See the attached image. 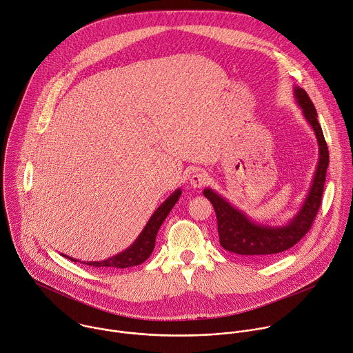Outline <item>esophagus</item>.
<instances>
[{
	"label": "esophagus",
	"instance_id": "34e87169",
	"mask_svg": "<svg viewBox=\"0 0 353 353\" xmlns=\"http://www.w3.org/2000/svg\"><path fill=\"white\" fill-rule=\"evenodd\" d=\"M208 182V175L204 171H196L192 176H190V185L193 188H201Z\"/></svg>",
	"mask_w": 353,
	"mask_h": 353
}]
</instances>
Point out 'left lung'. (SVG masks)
<instances>
[{"label": "left lung", "instance_id": "1", "mask_svg": "<svg viewBox=\"0 0 353 353\" xmlns=\"http://www.w3.org/2000/svg\"><path fill=\"white\" fill-rule=\"evenodd\" d=\"M294 98L302 109L303 117L312 127L319 145V163L310 189L298 212L281 226H269L254 222L215 190L210 188L204 189L203 194L211 201L215 210L219 243L230 252L247 255L254 259H265L283 252L291 248L307 233L319 211L328 167V149L317 121L316 109L307 94L302 88L294 87Z\"/></svg>", "mask_w": 353, "mask_h": 353}]
</instances>
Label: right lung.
I'll list each match as a JSON object with an SVG mask.
<instances>
[{
    "mask_svg": "<svg viewBox=\"0 0 353 353\" xmlns=\"http://www.w3.org/2000/svg\"><path fill=\"white\" fill-rule=\"evenodd\" d=\"M181 193H182V190L176 189L165 201L161 203V205L153 212V215L148 221V223L143 228V230L141 232V234L127 250H124L123 252H120L114 256L103 259V261H91V262L87 261L83 263L90 265L92 268H101V269H124V268L137 266V265H141L142 262H145L154 250L156 236H157L160 226L163 225V222L167 218V215L170 214V211L174 208L175 203L179 200ZM63 256H66V255H63ZM69 259H72L73 262H77V259H74V258H69Z\"/></svg>",
    "mask_w": 353,
    "mask_h": 353,
    "instance_id": "add662e5",
    "label": "right lung"
}]
</instances>
